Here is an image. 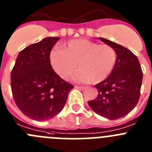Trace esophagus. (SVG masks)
<instances>
[{"label":"esophagus","mask_w":152,"mask_h":152,"mask_svg":"<svg viewBox=\"0 0 152 152\" xmlns=\"http://www.w3.org/2000/svg\"><path fill=\"white\" fill-rule=\"evenodd\" d=\"M75 88L78 89V90H83V89L85 88V87H83V86H75Z\"/></svg>","instance_id":"1"}]
</instances>
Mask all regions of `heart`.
Wrapping results in <instances>:
<instances>
[{
    "mask_svg": "<svg viewBox=\"0 0 152 152\" xmlns=\"http://www.w3.org/2000/svg\"><path fill=\"white\" fill-rule=\"evenodd\" d=\"M117 61V53L108 44H99L87 39H76L64 44L63 50L55 48L50 54L54 72L68 80L77 70L74 79L80 83H98L111 75Z\"/></svg>",
    "mask_w": 152,
    "mask_h": 152,
    "instance_id": "heart-1",
    "label": "heart"
}]
</instances>
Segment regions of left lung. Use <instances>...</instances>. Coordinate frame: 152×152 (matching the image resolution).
Wrapping results in <instances>:
<instances>
[{"mask_svg": "<svg viewBox=\"0 0 152 152\" xmlns=\"http://www.w3.org/2000/svg\"><path fill=\"white\" fill-rule=\"evenodd\" d=\"M117 53L115 69L103 81L96 84V98L87 102L94 112L110 120L125 116L137 105L140 96L143 73L137 56L130 50L99 37Z\"/></svg>", "mask_w": 152, "mask_h": 152, "instance_id": "obj_1", "label": "left lung"}]
</instances>
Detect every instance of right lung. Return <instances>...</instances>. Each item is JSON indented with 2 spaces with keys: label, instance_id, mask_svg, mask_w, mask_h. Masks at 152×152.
Here are the masks:
<instances>
[{
  "label": "right lung",
  "instance_id": "add662e5",
  "mask_svg": "<svg viewBox=\"0 0 152 152\" xmlns=\"http://www.w3.org/2000/svg\"><path fill=\"white\" fill-rule=\"evenodd\" d=\"M49 37L20 51L11 72L12 97L19 109L35 121L51 119L63 109L74 88L53 69L50 54L59 41Z\"/></svg>",
  "mask_w": 152,
  "mask_h": 152
}]
</instances>
